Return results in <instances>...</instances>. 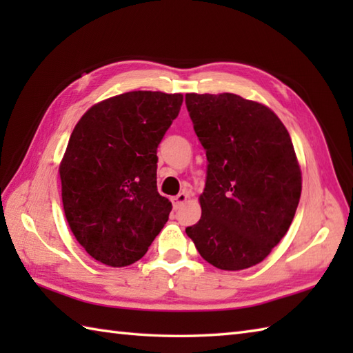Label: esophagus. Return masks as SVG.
<instances>
[{
	"label": "esophagus",
	"instance_id": "esophagus-1",
	"mask_svg": "<svg viewBox=\"0 0 353 353\" xmlns=\"http://www.w3.org/2000/svg\"><path fill=\"white\" fill-rule=\"evenodd\" d=\"M186 199H188V194H186V192H181V194H177L176 197H172V199H171L172 208H174V209H179V208H181V206L185 203Z\"/></svg>",
	"mask_w": 353,
	"mask_h": 353
}]
</instances>
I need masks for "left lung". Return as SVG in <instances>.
Segmentation results:
<instances>
[{"instance_id":"8db88e82","label":"left lung","mask_w":353,"mask_h":353,"mask_svg":"<svg viewBox=\"0 0 353 353\" xmlns=\"http://www.w3.org/2000/svg\"><path fill=\"white\" fill-rule=\"evenodd\" d=\"M185 103L208 159L201 216L186 235L216 268L256 265L287 234L301 200L290 133L264 104L235 94H186Z\"/></svg>"}]
</instances>
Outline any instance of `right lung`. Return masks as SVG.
Masks as SVG:
<instances>
[{"mask_svg": "<svg viewBox=\"0 0 353 353\" xmlns=\"http://www.w3.org/2000/svg\"><path fill=\"white\" fill-rule=\"evenodd\" d=\"M182 101V94L125 92L95 104L74 127L59 168L63 211L80 245L103 264L137 262L168 221L157 147Z\"/></svg>", "mask_w": 353, "mask_h": 353, "instance_id": "obj_1", "label": "right lung"}]
</instances>
